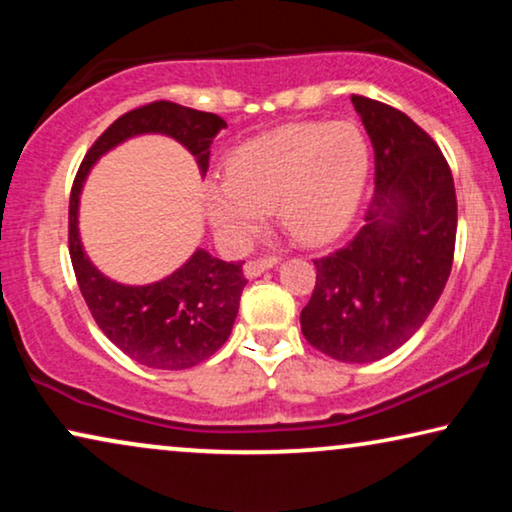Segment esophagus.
<instances>
[{
    "instance_id": "34e87169",
    "label": "esophagus",
    "mask_w": 512,
    "mask_h": 512,
    "mask_svg": "<svg viewBox=\"0 0 512 512\" xmlns=\"http://www.w3.org/2000/svg\"><path fill=\"white\" fill-rule=\"evenodd\" d=\"M277 265V258L275 256H265V258H254V261H247L244 263V275L249 279H254L261 275V272L275 268Z\"/></svg>"
}]
</instances>
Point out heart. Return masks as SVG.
Listing matches in <instances>:
<instances>
[{"label":"heart","mask_w":512,"mask_h":512,"mask_svg":"<svg viewBox=\"0 0 512 512\" xmlns=\"http://www.w3.org/2000/svg\"><path fill=\"white\" fill-rule=\"evenodd\" d=\"M368 170V142L354 123L284 125L228 153L223 179L205 184V209L230 244L249 242L272 207L296 240L321 244L354 219Z\"/></svg>","instance_id":"1"}]
</instances>
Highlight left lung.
I'll return each instance as SVG.
<instances>
[{
  "label": "left lung",
  "instance_id": "8db88e82",
  "mask_svg": "<svg viewBox=\"0 0 512 512\" xmlns=\"http://www.w3.org/2000/svg\"><path fill=\"white\" fill-rule=\"evenodd\" d=\"M375 149V193L345 247L314 261L300 312L305 340L345 363L380 361L429 317L452 270L457 193L450 165L419 125L352 95Z\"/></svg>",
  "mask_w": 512,
  "mask_h": 512
}]
</instances>
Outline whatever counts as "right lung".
Returning <instances> with one entry per match:
<instances>
[{
	"instance_id": "obj_1",
	"label": "right lung",
	"mask_w": 512,
	"mask_h": 512,
	"mask_svg": "<svg viewBox=\"0 0 512 512\" xmlns=\"http://www.w3.org/2000/svg\"><path fill=\"white\" fill-rule=\"evenodd\" d=\"M226 121L174 102H151L116 118L90 146L69 195V256L90 314L102 333L149 368L184 370L209 359L233 331L247 279L242 263H226L198 249L170 277L146 286L118 284L90 263L79 237V198L97 158L137 135L174 137L207 172L209 146Z\"/></svg>"
}]
</instances>
